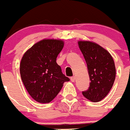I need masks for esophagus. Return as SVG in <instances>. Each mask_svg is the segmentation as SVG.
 Listing matches in <instances>:
<instances>
[{
    "label": "esophagus",
    "instance_id": "1",
    "mask_svg": "<svg viewBox=\"0 0 130 130\" xmlns=\"http://www.w3.org/2000/svg\"><path fill=\"white\" fill-rule=\"evenodd\" d=\"M75 79H76V78H75V77H74V76H73V77H70L71 82H75Z\"/></svg>",
    "mask_w": 130,
    "mask_h": 130
}]
</instances>
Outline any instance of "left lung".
Returning a JSON list of instances; mask_svg holds the SVG:
<instances>
[{"label": "left lung", "mask_w": 130, "mask_h": 130, "mask_svg": "<svg viewBox=\"0 0 130 130\" xmlns=\"http://www.w3.org/2000/svg\"><path fill=\"white\" fill-rule=\"evenodd\" d=\"M78 46L87 65L90 85L82 94L87 99L97 103L105 98L112 87L116 77L113 58L97 43L79 41Z\"/></svg>", "instance_id": "8db88e82"}]
</instances>
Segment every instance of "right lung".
<instances>
[{
    "mask_svg": "<svg viewBox=\"0 0 130 130\" xmlns=\"http://www.w3.org/2000/svg\"><path fill=\"white\" fill-rule=\"evenodd\" d=\"M58 39H43L24 53L20 71L22 80L31 97L37 102L48 103L70 79L62 72L56 57L64 47Z\"/></svg>",
    "mask_w": 130,
    "mask_h": 130,
    "instance_id": "1",
    "label": "right lung"
}]
</instances>
